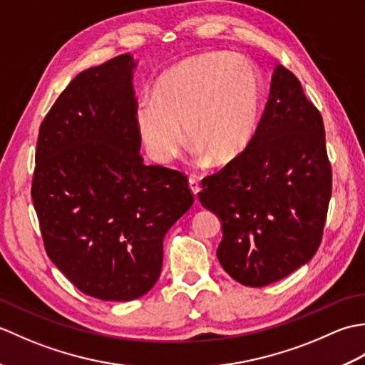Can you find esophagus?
Listing matches in <instances>:
<instances>
[{
    "label": "esophagus",
    "instance_id": "34e87169",
    "mask_svg": "<svg viewBox=\"0 0 365 365\" xmlns=\"http://www.w3.org/2000/svg\"><path fill=\"white\" fill-rule=\"evenodd\" d=\"M188 185H190L191 192H192V195H195V197H196V200H197V195H199V191H200V185H199V182H197V178L190 177Z\"/></svg>",
    "mask_w": 365,
    "mask_h": 365
}]
</instances>
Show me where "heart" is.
<instances>
[{
	"label": "heart",
	"instance_id": "1",
	"mask_svg": "<svg viewBox=\"0 0 365 365\" xmlns=\"http://www.w3.org/2000/svg\"><path fill=\"white\" fill-rule=\"evenodd\" d=\"M260 119V81L243 56L207 53L170 67L152 96L139 100L135 123L147 153L168 163L187 130L200 160L226 166L251 145Z\"/></svg>",
	"mask_w": 365,
	"mask_h": 365
}]
</instances>
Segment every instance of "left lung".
Instances as JSON below:
<instances>
[{
  "label": "left lung",
  "instance_id": "left-lung-1",
  "mask_svg": "<svg viewBox=\"0 0 365 365\" xmlns=\"http://www.w3.org/2000/svg\"><path fill=\"white\" fill-rule=\"evenodd\" d=\"M331 188L322 114L279 64L251 145L199 192L222 224L221 267L240 284L263 287L304 265L320 246Z\"/></svg>",
  "mask_w": 365,
  "mask_h": 365
}]
</instances>
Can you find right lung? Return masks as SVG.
Wrapping results in <instances>:
<instances>
[{"mask_svg": "<svg viewBox=\"0 0 365 365\" xmlns=\"http://www.w3.org/2000/svg\"><path fill=\"white\" fill-rule=\"evenodd\" d=\"M131 54L78 73L38 130L31 197L45 251L68 281L131 301L158 281L163 238L195 202L178 170L139 155Z\"/></svg>", "mask_w": 365, "mask_h": 365, "instance_id": "obj_1", "label": "right lung"}]
</instances>
